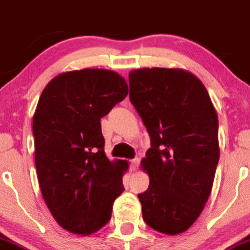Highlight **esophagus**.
Returning <instances> with one entry per match:
<instances>
[{"label": "esophagus", "mask_w": 250, "mask_h": 250, "mask_svg": "<svg viewBox=\"0 0 250 250\" xmlns=\"http://www.w3.org/2000/svg\"><path fill=\"white\" fill-rule=\"evenodd\" d=\"M139 163H140L139 158L131 159V161H130V170H132V172H134V170H136L137 167H139Z\"/></svg>", "instance_id": "1"}]
</instances>
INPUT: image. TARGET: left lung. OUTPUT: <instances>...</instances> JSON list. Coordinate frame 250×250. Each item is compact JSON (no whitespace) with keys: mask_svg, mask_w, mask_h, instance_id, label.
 <instances>
[{"mask_svg":"<svg viewBox=\"0 0 250 250\" xmlns=\"http://www.w3.org/2000/svg\"><path fill=\"white\" fill-rule=\"evenodd\" d=\"M130 102L151 137L141 161L148 189L139 194L144 221L161 233L185 232L203 212L220 158L218 119L205 85L179 68L129 75ZM133 91H131V87Z\"/></svg>","mask_w":250,"mask_h":250,"instance_id":"8db88e82","label":"left lung"}]
</instances>
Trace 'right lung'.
Segmentation results:
<instances>
[{
	"label": "right lung",
	"mask_w": 250,
	"mask_h": 250,
	"mask_svg": "<svg viewBox=\"0 0 250 250\" xmlns=\"http://www.w3.org/2000/svg\"><path fill=\"white\" fill-rule=\"evenodd\" d=\"M127 92L114 71L84 68L56 76L40 96L33 116L38 180L50 212L68 232L101 229L124 191L129 165L105 156L101 119Z\"/></svg>",
	"instance_id": "1"
}]
</instances>
